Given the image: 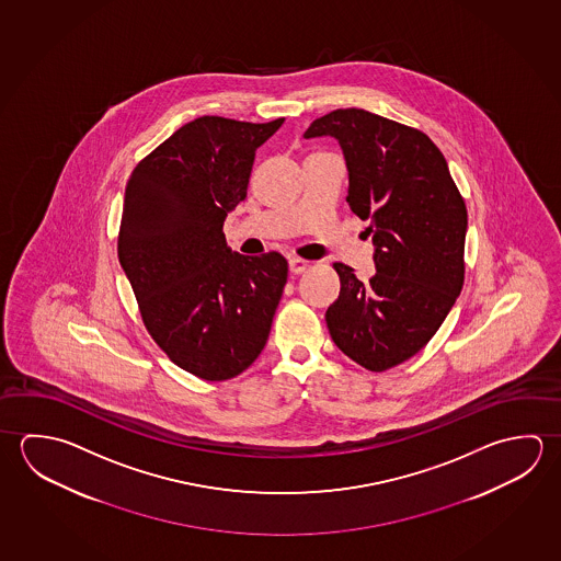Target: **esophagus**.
<instances>
[{"label": "esophagus", "instance_id": "esophagus-1", "mask_svg": "<svg viewBox=\"0 0 561 561\" xmlns=\"http://www.w3.org/2000/svg\"><path fill=\"white\" fill-rule=\"evenodd\" d=\"M309 267H311V262L301 260V257H289V270H291V274H304Z\"/></svg>", "mask_w": 561, "mask_h": 561}]
</instances>
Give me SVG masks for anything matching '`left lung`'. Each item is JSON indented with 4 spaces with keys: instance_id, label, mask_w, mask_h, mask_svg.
Segmentation results:
<instances>
[{
    "instance_id": "obj_1",
    "label": "left lung",
    "mask_w": 561,
    "mask_h": 561,
    "mask_svg": "<svg viewBox=\"0 0 561 561\" xmlns=\"http://www.w3.org/2000/svg\"><path fill=\"white\" fill-rule=\"evenodd\" d=\"M305 138L331 136L348 169V205L368 220L376 274L368 282L333 264L339 299L327 309L334 344L383 373L420 353L465 282L467 207L439 148L420 129L366 110H334Z\"/></svg>"
}]
</instances>
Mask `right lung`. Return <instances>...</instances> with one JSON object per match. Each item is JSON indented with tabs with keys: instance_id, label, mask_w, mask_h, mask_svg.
<instances>
[{
	"instance_id": "right-lung-1",
	"label": "right lung",
	"mask_w": 561,
	"mask_h": 561,
	"mask_svg": "<svg viewBox=\"0 0 561 561\" xmlns=\"http://www.w3.org/2000/svg\"><path fill=\"white\" fill-rule=\"evenodd\" d=\"M282 124L193 119L141 159L126 185L118 257L144 324L179 368L208 382L256 360L284 294L287 260L242 256L222 232L247 198L256 149Z\"/></svg>"
}]
</instances>
